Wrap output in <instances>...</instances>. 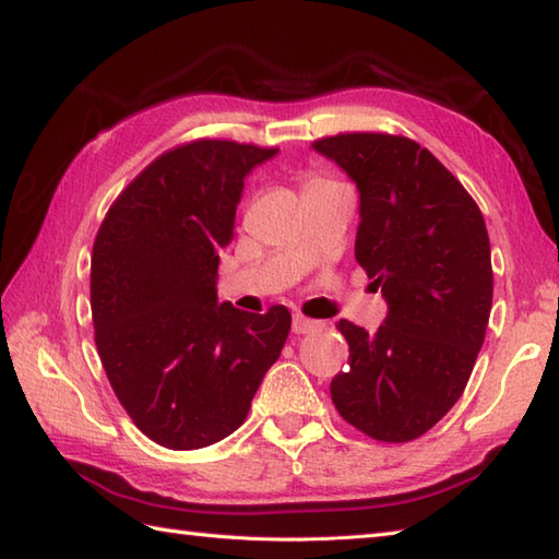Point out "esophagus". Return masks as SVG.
Returning a JSON list of instances; mask_svg holds the SVG:
<instances>
[{
  "label": "esophagus",
  "instance_id": "esophagus-1",
  "mask_svg": "<svg viewBox=\"0 0 559 559\" xmlns=\"http://www.w3.org/2000/svg\"><path fill=\"white\" fill-rule=\"evenodd\" d=\"M319 329V322L310 317H302V314H295L293 317V331L295 334H312V331Z\"/></svg>",
  "mask_w": 559,
  "mask_h": 559
}]
</instances>
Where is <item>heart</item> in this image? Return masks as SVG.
I'll use <instances>...</instances> for the list:
<instances>
[{"mask_svg":"<svg viewBox=\"0 0 559 559\" xmlns=\"http://www.w3.org/2000/svg\"><path fill=\"white\" fill-rule=\"evenodd\" d=\"M322 182H329V180H324V177H319V175H310V177H307V182H305V187H312V185H322Z\"/></svg>","mask_w":559,"mask_h":559,"instance_id":"obj_1","label":"heart"}]
</instances>
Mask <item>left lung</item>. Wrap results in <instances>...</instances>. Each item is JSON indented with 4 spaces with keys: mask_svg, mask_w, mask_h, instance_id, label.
Listing matches in <instances>:
<instances>
[{
    "mask_svg": "<svg viewBox=\"0 0 559 559\" xmlns=\"http://www.w3.org/2000/svg\"><path fill=\"white\" fill-rule=\"evenodd\" d=\"M360 192L355 259L389 302L374 334L341 319V418L379 442H411L461 399L492 307L490 237L463 185L418 141L346 132L312 144Z\"/></svg>",
    "mask_w": 559,
    "mask_h": 559,
    "instance_id": "8db88e82",
    "label": "left lung"
}]
</instances>
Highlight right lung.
<instances>
[{
  "label": "right lung",
  "mask_w": 559,
  "mask_h": 559,
  "mask_svg": "<svg viewBox=\"0 0 559 559\" xmlns=\"http://www.w3.org/2000/svg\"><path fill=\"white\" fill-rule=\"evenodd\" d=\"M276 151L228 139L165 151L112 201L93 242L100 362L129 418L165 449L235 432L288 338V307L249 314L216 298L245 175Z\"/></svg>",
  "instance_id": "obj_1"
}]
</instances>
